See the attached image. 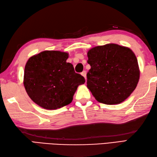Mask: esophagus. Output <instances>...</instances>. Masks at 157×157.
<instances>
[{
  "mask_svg": "<svg viewBox=\"0 0 157 157\" xmlns=\"http://www.w3.org/2000/svg\"><path fill=\"white\" fill-rule=\"evenodd\" d=\"M81 74H82V75L83 77H84V78H85V79L86 80V71H83V72L81 73Z\"/></svg>",
  "mask_w": 157,
  "mask_h": 157,
  "instance_id": "34e87169",
  "label": "esophagus"
}]
</instances>
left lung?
<instances>
[{
  "mask_svg": "<svg viewBox=\"0 0 157 157\" xmlns=\"http://www.w3.org/2000/svg\"><path fill=\"white\" fill-rule=\"evenodd\" d=\"M87 87L96 101L117 105L134 92L140 79L137 58L131 49L117 44H107L90 49Z\"/></svg>",
  "mask_w": 157,
  "mask_h": 157,
  "instance_id": "obj_1",
  "label": "left lung"
}]
</instances>
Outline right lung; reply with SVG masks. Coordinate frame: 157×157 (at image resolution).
Returning <instances> with one entry per match:
<instances>
[{
	"label": "right lung",
	"instance_id": "right-lung-1",
	"mask_svg": "<svg viewBox=\"0 0 157 157\" xmlns=\"http://www.w3.org/2000/svg\"><path fill=\"white\" fill-rule=\"evenodd\" d=\"M67 52L45 51L33 55L26 63L23 85L33 101L42 108L55 110L72 102L85 79L67 63Z\"/></svg>",
	"mask_w": 157,
	"mask_h": 157
}]
</instances>
